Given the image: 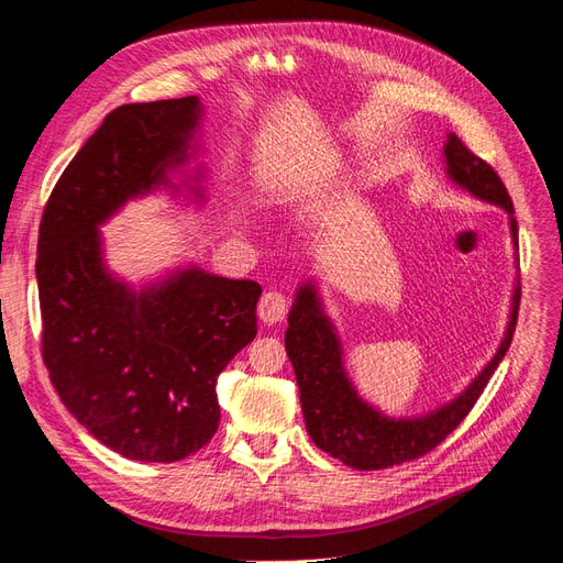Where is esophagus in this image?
Returning <instances> with one entry per match:
<instances>
[{"instance_id":"1","label":"esophagus","mask_w":563,"mask_h":563,"mask_svg":"<svg viewBox=\"0 0 563 563\" xmlns=\"http://www.w3.org/2000/svg\"><path fill=\"white\" fill-rule=\"evenodd\" d=\"M256 311H258V319H262V323H266V325L280 323L287 313V299L283 292L268 290V292H264L262 299H258Z\"/></svg>"}]
</instances>
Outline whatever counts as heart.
<instances>
[{
	"label": "heart",
	"instance_id": "heart-1",
	"mask_svg": "<svg viewBox=\"0 0 563 563\" xmlns=\"http://www.w3.org/2000/svg\"><path fill=\"white\" fill-rule=\"evenodd\" d=\"M276 195H280V190H273V192H271V197H276Z\"/></svg>",
	"mask_w": 563,
	"mask_h": 563
}]
</instances>
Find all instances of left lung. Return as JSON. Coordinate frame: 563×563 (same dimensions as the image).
Wrapping results in <instances>:
<instances>
[{"label":"left lung","instance_id":"8db88e82","mask_svg":"<svg viewBox=\"0 0 563 563\" xmlns=\"http://www.w3.org/2000/svg\"><path fill=\"white\" fill-rule=\"evenodd\" d=\"M444 164L446 176L456 187L509 213L511 242L514 250H518L511 197L493 166L475 156L454 133L446 135L444 142ZM518 301H521V287L516 280L509 323L499 347L464 390L423 416L393 419L356 393L342 362L340 335L323 309L319 287L313 280L299 285L290 316H287L285 350L295 368L301 413H305L313 444L356 471L390 468L428 454L466 419L507 354L516 330Z\"/></svg>","mask_w":563,"mask_h":563}]
</instances>
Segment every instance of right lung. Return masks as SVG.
I'll list each match as a JSON object with an SVG mask.
<instances>
[{
    "instance_id": "add662e5",
    "label": "right lung",
    "mask_w": 563,
    "mask_h": 563,
    "mask_svg": "<svg viewBox=\"0 0 563 563\" xmlns=\"http://www.w3.org/2000/svg\"><path fill=\"white\" fill-rule=\"evenodd\" d=\"M199 97L123 104L66 166L42 213L37 290L42 358L64 407L117 454L170 464L219 430L216 380L256 338L254 280L185 266L142 285L104 264L102 228L125 201L156 190L201 205L170 180L195 152Z\"/></svg>"
}]
</instances>
